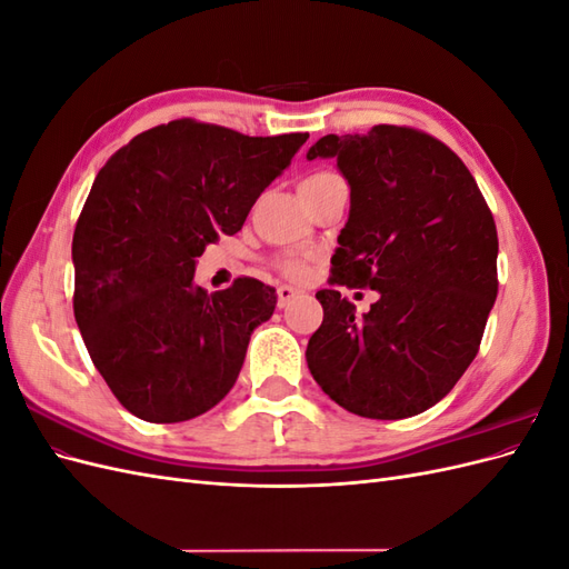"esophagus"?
Returning a JSON list of instances; mask_svg holds the SVG:
<instances>
[{
    "label": "esophagus",
    "instance_id": "1",
    "mask_svg": "<svg viewBox=\"0 0 569 569\" xmlns=\"http://www.w3.org/2000/svg\"><path fill=\"white\" fill-rule=\"evenodd\" d=\"M299 295H301L299 289L289 287V284H280V287H278V306H280V308H287Z\"/></svg>",
    "mask_w": 569,
    "mask_h": 569
}]
</instances>
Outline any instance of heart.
I'll use <instances>...</instances> for the list:
<instances>
[{"label": "heart", "mask_w": 569, "mask_h": 569, "mask_svg": "<svg viewBox=\"0 0 569 569\" xmlns=\"http://www.w3.org/2000/svg\"><path fill=\"white\" fill-rule=\"evenodd\" d=\"M332 178V173H316V176H308L301 184H311V182H320V180H327ZM280 270L284 274H289V278H301L303 274V263L301 261H295V258H284V261H280Z\"/></svg>", "instance_id": "obj_1"}]
</instances>
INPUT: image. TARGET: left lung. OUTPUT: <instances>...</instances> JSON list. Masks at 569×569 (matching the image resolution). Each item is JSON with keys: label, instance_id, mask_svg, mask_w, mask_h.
I'll list each match as a JSON object with an SVG mask.
<instances>
[{"label": "left lung", "instance_id": "obj_1", "mask_svg": "<svg viewBox=\"0 0 569 569\" xmlns=\"http://www.w3.org/2000/svg\"><path fill=\"white\" fill-rule=\"evenodd\" d=\"M306 159H337L351 187L330 282L380 295L358 318L339 289L318 291L308 370L360 418L418 416L479 351L498 291L493 216L465 163L420 130L325 134Z\"/></svg>", "mask_w": 569, "mask_h": 569}]
</instances>
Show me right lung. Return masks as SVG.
<instances>
[{
	"label": "right lung",
	"mask_w": 569,
	"mask_h": 569,
	"mask_svg": "<svg viewBox=\"0 0 569 569\" xmlns=\"http://www.w3.org/2000/svg\"><path fill=\"white\" fill-rule=\"evenodd\" d=\"M306 132L249 137L170 120L99 170L73 234V313L116 399L147 422H182L226 399L251 332L278 297L253 278L209 295L197 258L242 230Z\"/></svg>",
	"instance_id": "1"
}]
</instances>
